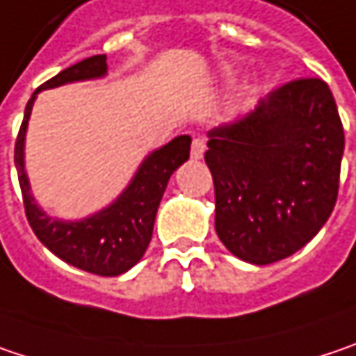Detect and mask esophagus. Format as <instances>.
Listing matches in <instances>:
<instances>
[{
    "label": "esophagus",
    "mask_w": 356,
    "mask_h": 356,
    "mask_svg": "<svg viewBox=\"0 0 356 356\" xmlns=\"http://www.w3.org/2000/svg\"><path fill=\"white\" fill-rule=\"evenodd\" d=\"M204 149H207V143L202 138H194L191 145V156L192 160H200L204 156Z\"/></svg>",
    "instance_id": "34e87169"
}]
</instances>
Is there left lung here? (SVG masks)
<instances>
[{"label":"left lung","mask_w":356,"mask_h":356,"mask_svg":"<svg viewBox=\"0 0 356 356\" xmlns=\"http://www.w3.org/2000/svg\"><path fill=\"white\" fill-rule=\"evenodd\" d=\"M215 229L243 261L290 257L328 220L339 196L344 131L322 79L271 90L241 119L209 131Z\"/></svg>","instance_id":"1"}]
</instances>
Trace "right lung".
I'll list each match as a JSON object with an SVG mask.
<instances>
[{
  "label": "right lung",
  "instance_id": "obj_1",
  "mask_svg": "<svg viewBox=\"0 0 356 356\" xmlns=\"http://www.w3.org/2000/svg\"><path fill=\"white\" fill-rule=\"evenodd\" d=\"M107 74V56L97 54L72 64L36 89L26 105L24 121L15 140V168L22 188L24 209L32 231L42 245L70 266L95 275H121L143 257L152 241L154 220L164 196L170 176L191 156V136H178L164 147L152 152L136 172L129 186L107 209L83 220L50 218L32 198L30 182L24 170V141L28 119L36 95L42 89L60 87L74 81H89Z\"/></svg>",
  "mask_w": 356,
  "mask_h": 356
}]
</instances>
